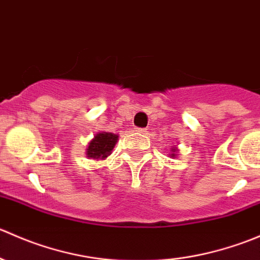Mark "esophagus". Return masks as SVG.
<instances>
[{
    "label": "esophagus",
    "mask_w": 260,
    "mask_h": 260,
    "mask_svg": "<svg viewBox=\"0 0 260 260\" xmlns=\"http://www.w3.org/2000/svg\"><path fill=\"white\" fill-rule=\"evenodd\" d=\"M135 131L136 132H138V133H146L147 132V129L146 128H135Z\"/></svg>",
    "instance_id": "1"
}]
</instances>
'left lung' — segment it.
<instances>
[{"label":"left lung","mask_w":260,"mask_h":260,"mask_svg":"<svg viewBox=\"0 0 260 260\" xmlns=\"http://www.w3.org/2000/svg\"><path fill=\"white\" fill-rule=\"evenodd\" d=\"M172 152H175V149H174V151H172ZM171 156H175V153H172V154H171Z\"/></svg>","instance_id":"8db88e82"}]
</instances>
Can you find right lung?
Masks as SVG:
<instances>
[{"mask_svg":"<svg viewBox=\"0 0 260 260\" xmlns=\"http://www.w3.org/2000/svg\"><path fill=\"white\" fill-rule=\"evenodd\" d=\"M117 140L118 136L113 135V133H99V135H96L95 137H94V140L89 143L86 154H88L89 158H106L107 156L111 154Z\"/></svg>","mask_w":260,"mask_h":260,"instance_id":"obj_1","label":"right lung"}]
</instances>
